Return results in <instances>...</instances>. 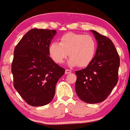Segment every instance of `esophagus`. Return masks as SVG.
Here are the masks:
<instances>
[{
  "instance_id": "obj_1",
  "label": "esophagus",
  "mask_w": 130,
  "mask_h": 130,
  "mask_svg": "<svg viewBox=\"0 0 130 130\" xmlns=\"http://www.w3.org/2000/svg\"><path fill=\"white\" fill-rule=\"evenodd\" d=\"M71 72H72V71L70 70V69H66V70H65V74H67L71 73Z\"/></svg>"
}]
</instances>
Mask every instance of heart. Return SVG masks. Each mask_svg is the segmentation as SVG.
Returning <instances> with one entry per match:
<instances>
[{
    "label": "heart",
    "mask_w": 130,
    "mask_h": 130,
    "mask_svg": "<svg viewBox=\"0 0 130 130\" xmlns=\"http://www.w3.org/2000/svg\"><path fill=\"white\" fill-rule=\"evenodd\" d=\"M97 44L95 39L90 35L68 32L63 35L59 43H51L48 51L53 61L61 64L69 54L70 66L87 67L95 56Z\"/></svg>",
    "instance_id": "1"
}]
</instances>
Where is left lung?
I'll list each match as a JSON object with an SVG mask.
<instances>
[{
    "instance_id": "left-lung-1",
    "label": "left lung",
    "mask_w": 130,
    "mask_h": 130,
    "mask_svg": "<svg viewBox=\"0 0 130 130\" xmlns=\"http://www.w3.org/2000/svg\"><path fill=\"white\" fill-rule=\"evenodd\" d=\"M98 42L96 53L85 68L76 71V92L87 103L103 101L111 92L119 79L120 58L112 41L91 30Z\"/></svg>"
}]
</instances>
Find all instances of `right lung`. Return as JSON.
<instances>
[{
	"label": "right lung",
	"mask_w": 130,
	"mask_h": 130,
	"mask_svg": "<svg viewBox=\"0 0 130 130\" xmlns=\"http://www.w3.org/2000/svg\"><path fill=\"white\" fill-rule=\"evenodd\" d=\"M56 30L32 29L16 45L11 64L13 86L28 105L42 106L53 100L65 69L49 57Z\"/></svg>",
	"instance_id": "right-lung-1"
}]
</instances>
